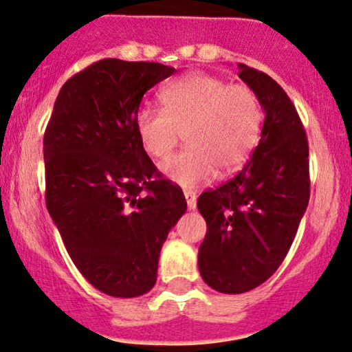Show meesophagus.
<instances>
[{
	"mask_svg": "<svg viewBox=\"0 0 352 352\" xmlns=\"http://www.w3.org/2000/svg\"><path fill=\"white\" fill-rule=\"evenodd\" d=\"M185 200H187V206L188 210H195L197 208V195L193 192H185Z\"/></svg>",
	"mask_w": 352,
	"mask_h": 352,
	"instance_id": "1",
	"label": "esophagus"
}]
</instances>
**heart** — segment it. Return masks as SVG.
Wrapping results in <instances>:
<instances>
[{
    "mask_svg": "<svg viewBox=\"0 0 352 352\" xmlns=\"http://www.w3.org/2000/svg\"><path fill=\"white\" fill-rule=\"evenodd\" d=\"M160 108L135 114V133L151 157L162 159L179 142V154L160 164V172L184 188H197L214 177L238 170L261 133L262 109L245 85H228L206 74H190L160 91Z\"/></svg>",
    "mask_w": 352,
    "mask_h": 352,
    "instance_id": "heart-1",
    "label": "heart"
}]
</instances>
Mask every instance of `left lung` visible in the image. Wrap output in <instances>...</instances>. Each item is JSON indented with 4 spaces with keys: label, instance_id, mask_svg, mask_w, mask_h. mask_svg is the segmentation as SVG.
I'll list each match as a JSON object with an SVG mask.
<instances>
[{
    "label": "left lung",
    "instance_id": "1",
    "mask_svg": "<svg viewBox=\"0 0 352 352\" xmlns=\"http://www.w3.org/2000/svg\"><path fill=\"white\" fill-rule=\"evenodd\" d=\"M238 67L265 113L261 141L234 179L197 201L206 221L198 269L221 294H244L267 280L285 259L310 200L308 141L297 109L267 74Z\"/></svg>",
    "mask_w": 352,
    "mask_h": 352
}]
</instances>
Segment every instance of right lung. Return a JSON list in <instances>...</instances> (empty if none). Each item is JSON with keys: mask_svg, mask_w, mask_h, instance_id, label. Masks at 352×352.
I'll return each mask as SVG.
<instances>
[{"mask_svg": "<svg viewBox=\"0 0 352 352\" xmlns=\"http://www.w3.org/2000/svg\"><path fill=\"white\" fill-rule=\"evenodd\" d=\"M173 72L157 62H95L60 88L44 134L50 218L83 277L111 297L155 285L160 249L187 211L134 124L144 93Z\"/></svg>", "mask_w": 352, "mask_h": 352, "instance_id": "obj_1", "label": "right lung"}]
</instances>
